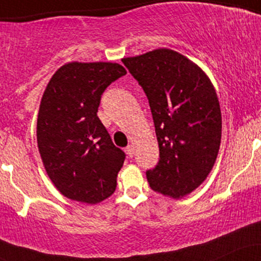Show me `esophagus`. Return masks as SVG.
Masks as SVG:
<instances>
[{
  "instance_id": "1",
  "label": "esophagus",
  "mask_w": 261,
  "mask_h": 261,
  "mask_svg": "<svg viewBox=\"0 0 261 261\" xmlns=\"http://www.w3.org/2000/svg\"><path fill=\"white\" fill-rule=\"evenodd\" d=\"M125 151H126V154L128 155V157H133L134 155V146L133 145H128L127 147H126V149H125Z\"/></svg>"
}]
</instances>
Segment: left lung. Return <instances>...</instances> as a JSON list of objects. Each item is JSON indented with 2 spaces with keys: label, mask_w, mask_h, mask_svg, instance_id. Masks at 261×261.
Returning <instances> with one entry per match:
<instances>
[{
  "label": "left lung",
  "mask_w": 261,
  "mask_h": 261,
  "mask_svg": "<svg viewBox=\"0 0 261 261\" xmlns=\"http://www.w3.org/2000/svg\"><path fill=\"white\" fill-rule=\"evenodd\" d=\"M145 91L153 118L160 161L146 172L152 190L180 199L214 168L222 135L215 87L181 54L155 49L121 60Z\"/></svg>",
  "instance_id": "obj_1"
}]
</instances>
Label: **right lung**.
I'll return each mask as SVG.
<instances>
[{
	"mask_svg": "<svg viewBox=\"0 0 261 261\" xmlns=\"http://www.w3.org/2000/svg\"><path fill=\"white\" fill-rule=\"evenodd\" d=\"M124 74L115 62H68L45 88L37 121L39 153L67 199L95 205L115 191L125 153L114 146L97 113L107 87Z\"/></svg>",
	"mask_w": 261,
	"mask_h": 261,
	"instance_id": "1",
	"label": "right lung"
}]
</instances>
